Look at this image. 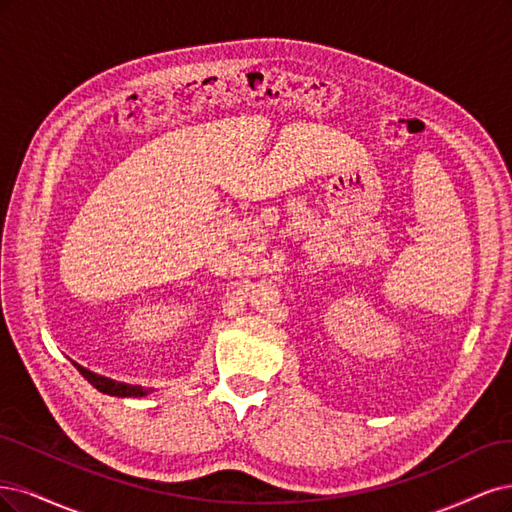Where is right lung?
<instances>
[{
  "instance_id": "add662e5",
  "label": "right lung",
  "mask_w": 512,
  "mask_h": 512,
  "mask_svg": "<svg viewBox=\"0 0 512 512\" xmlns=\"http://www.w3.org/2000/svg\"><path fill=\"white\" fill-rule=\"evenodd\" d=\"M78 368V372L87 378V381L102 393H108V395H117V398H142V395H146V391L138 385H125V383H117V381H110V378H104L100 374H95L87 368H82L78 364H74Z\"/></svg>"
}]
</instances>
